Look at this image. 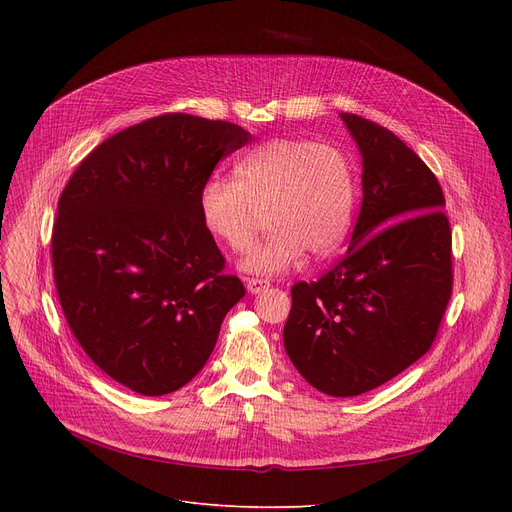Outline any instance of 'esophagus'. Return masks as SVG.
I'll return each instance as SVG.
<instances>
[{
	"instance_id": "obj_1",
	"label": "esophagus",
	"mask_w": 512,
	"mask_h": 512,
	"mask_svg": "<svg viewBox=\"0 0 512 512\" xmlns=\"http://www.w3.org/2000/svg\"><path fill=\"white\" fill-rule=\"evenodd\" d=\"M267 286H270V282H267V280H261V278H247V290H249L251 294H259V292H263Z\"/></svg>"
}]
</instances>
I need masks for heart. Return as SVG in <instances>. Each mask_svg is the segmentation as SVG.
<instances>
[{"label":"heart","mask_w":512,"mask_h":512,"mask_svg":"<svg viewBox=\"0 0 512 512\" xmlns=\"http://www.w3.org/2000/svg\"><path fill=\"white\" fill-rule=\"evenodd\" d=\"M234 179L211 176L199 193L203 228L234 253L245 251L265 213L270 234L240 261L249 274L274 276L297 265L305 251L332 255L348 234L355 178L346 155L324 143L272 139L234 166Z\"/></svg>","instance_id":"b5f03b06"}]
</instances>
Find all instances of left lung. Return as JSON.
Returning a JSON list of instances; mask_svg holds the SVG:
<instances>
[{
    "mask_svg": "<svg viewBox=\"0 0 512 512\" xmlns=\"http://www.w3.org/2000/svg\"><path fill=\"white\" fill-rule=\"evenodd\" d=\"M363 157V203L344 257L292 286L284 348L319 392L359 396L436 340L452 294V234L438 178L388 128L340 114Z\"/></svg>",
    "mask_w": 512,
    "mask_h": 512,
    "instance_id": "8db88e82",
    "label": "left lung"
}]
</instances>
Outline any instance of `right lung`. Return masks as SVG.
Wrapping results in <instances>:
<instances>
[{
  "mask_svg": "<svg viewBox=\"0 0 512 512\" xmlns=\"http://www.w3.org/2000/svg\"><path fill=\"white\" fill-rule=\"evenodd\" d=\"M249 141L232 122L164 114L103 141L64 186L51 234L58 299L89 359L132 392L191 382L245 297L203 228L199 193Z\"/></svg>",
  "mask_w": 512,
  "mask_h": 512,
  "instance_id": "right-lung-1",
  "label": "right lung"
}]
</instances>
